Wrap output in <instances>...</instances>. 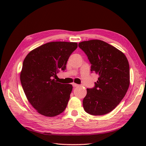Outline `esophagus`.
I'll use <instances>...</instances> for the list:
<instances>
[{"instance_id": "34e87169", "label": "esophagus", "mask_w": 146, "mask_h": 146, "mask_svg": "<svg viewBox=\"0 0 146 146\" xmlns=\"http://www.w3.org/2000/svg\"><path fill=\"white\" fill-rule=\"evenodd\" d=\"M72 85H73V86H74V87H78V86H79V85L76 84V83H72Z\"/></svg>"}]
</instances>
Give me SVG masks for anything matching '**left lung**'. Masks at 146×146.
Here are the masks:
<instances>
[{"mask_svg":"<svg viewBox=\"0 0 146 146\" xmlns=\"http://www.w3.org/2000/svg\"><path fill=\"white\" fill-rule=\"evenodd\" d=\"M78 47L91 64V71L99 77L94 87L87 88L83 100L86 113L102 115L112 111L128 90L130 70L127 59L122 52L101 40L83 41Z\"/></svg>","mask_w":146,"mask_h":146,"instance_id":"obj_1","label":"left lung"}]
</instances>
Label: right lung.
I'll list each match as a JSON object with an SVG mask.
<instances>
[{
  "label": "right lung",
  "mask_w": 146,
  "mask_h": 146,
  "mask_svg": "<svg viewBox=\"0 0 146 146\" xmlns=\"http://www.w3.org/2000/svg\"><path fill=\"white\" fill-rule=\"evenodd\" d=\"M78 47L76 42H50L31 51L23 63L20 79L32 106L40 114L54 117L66 108L73 86L55 80L66 70L68 58Z\"/></svg>",
  "instance_id": "obj_1"
}]
</instances>
